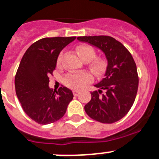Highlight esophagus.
Masks as SVG:
<instances>
[{"label": "esophagus", "mask_w": 159, "mask_h": 159, "mask_svg": "<svg viewBox=\"0 0 159 159\" xmlns=\"http://www.w3.org/2000/svg\"><path fill=\"white\" fill-rule=\"evenodd\" d=\"M73 95H75V96H77V95H79L80 91H77V90H74V91H73Z\"/></svg>", "instance_id": "esophagus-1"}]
</instances>
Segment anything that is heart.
Segmentation results:
<instances>
[{
  "label": "heart",
  "instance_id": "b5f03b06",
  "mask_svg": "<svg viewBox=\"0 0 159 159\" xmlns=\"http://www.w3.org/2000/svg\"><path fill=\"white\" fill-rule=\"evenodd\" d=\"M77 52L79 54L80 57L85 62L91 61L95 56V50L91 47L87 46H80L77 48ZM63 61V53H60L57 58V65L61 66ZM91 70L95 73L101 72L104 68V62L101 59H94L91 64ZM92 81V76L88 72H82L78 73H70L68 74L65 77V84L68 87L72 89H80L83 88L85 85Z\"/></svg>",
  "mask_w": 159,
  "mask_h": 159
}]
</instances>
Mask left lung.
Listing matches in <instances>:
<instances>
[{
    "mask_svg": "<svg viewBox=\"0 0 159 159\" xmlns=\"http://www.w3.org/2000/svg\"><path fill=\"white\" fill-rule=\"evenodd\" d=\"M77 40L100 49L108 60L104 77L95 85L99 90L91 92V100L85 105L86 113L102 123L119 121L131 109L137 93L139 77L133 57L112 37H78Z\"/></svg>",
    "mask_w": 159,
    "mask_h": 159,
    "instance_id": "1",
    "label": "left lung"
}]
</instances>
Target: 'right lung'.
<instances>
[{"label": "right lung", "mask_w": 159, "mask_h": 159, "mask_svg": "<svg viewBox=\"0 0 159 159\" xmlns=\"http://www.w3.org/2000/svg\"><path fill=\"white\" fill-rule=\"evenodd\" d=\"M75 39L45 37L31 45L22 58L15 78V91L26 114L39 124L60 119L73 100V92L65 86L58 91L50 89L49 76L55 69L60 51Z\"/></svg>", "instance_id": "1"}]
</instances>
